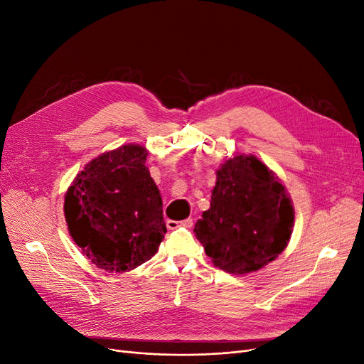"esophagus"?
<instances>
[{
    "mask_svg": "<svg viewBox=\"0 0 364 364\" xmlns=\"http://www.w3.org/2000/svg\"><path fill=\"white\" fill-rule=\"evenodd\" d=\"M166 226H168V229H171V230L177 229V228H187V229H191V228L193 226V218H186V220H181V221L168 220V221H166Z\"/></svg>",
    "mask_w": 364,
    "mask_h": 364,
    "instance_id": "1",
    "label": "esophagus"
}]
</instances>
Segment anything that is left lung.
<instances>
[{"label":"left lung","mask_w":364,"mask_h":364,"mask_svg":"<svg viewBox=\"0 0 364 364\" xmlns=\"http://www.w3.org/2000/svg\"><path fill=\"white\" fill-rule=\"evenodd\" d=\"M293 225L291 199L275 172L256 156L238 154L217 171L210 210L193 232L217 267L245 275L281 255Z\"/></svg>","instance_id":"8db88e82"}]
</instances>
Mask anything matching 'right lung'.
Masks as SVG:
<instances>
[{"mask_svg": "<svg viewBox=\"0 0 364 364\" xmlns=\"http://www.w3.org/2000/svg\"><path fill=\"white\" fill-rule=\"evenodd\" d=\"M147 154L139 144L102 153L77 173L65 193L71 238L107 272H128L150 260L166 233Z\"/></svg>", "mask_w": 364, "mask_h": 364, "instance_id": "add662e5", "label": "right lung"}]
</instances>
